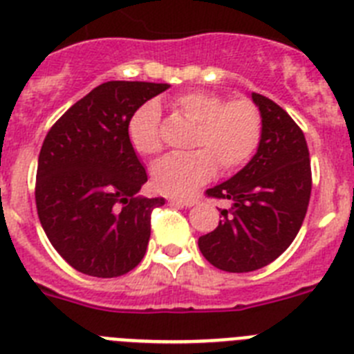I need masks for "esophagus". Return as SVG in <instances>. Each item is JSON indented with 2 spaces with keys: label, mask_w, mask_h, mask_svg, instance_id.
Instances as JSON below:
<instances>
[{
  "label": "esophagus",
  "mask_w": 354,
  "mask_h": 354,
  "mask_svg": "<svg viewBox=\"0 0 354 354\" xmlns=\"http://www.w3.org/2000/svg\"><path fill=\"white\" fill-rule=\"evenodd\" d=\"M170 202H177V204H183L186 207H193V205L198 204V198H195V196H170Z\"/></svg>",
  "instance_id": "1"
}]
</instances>
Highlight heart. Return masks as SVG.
<instances>
[{
  "instance_id": "b5f03b06",
  "label": "heart",
  "mask_w": 354,
  "mask_h": 354,
  "mask_svg": "<svg viewBox=\"0 0 354 354\" xmlns=\"http://www.w3.org/2000/svg\"><path fill=\"white\" fill-rule=\"evenodd\" d=\"M180 115L196 124L193 149L187 156H170L156 162L152 184L167 195H184L212 179L218 165L234 171L253 158L262 140V115L257 104L246 97L223 101L209 90H189L171 101ZM129 142L142 156H156L162 150L159 133V109L147 102L134 111L127 126Z\"/></svg>"
}]
</instances>
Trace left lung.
Returning <instances> with one entry per match:
<instances>
[{
  "label": "left lung",
  "instance_id": "left-lung-1",
  "mask_svg": "<svg viewBox=\"0 0 354 354\" xmlns=\"http://www.w3.org/2000/svg\"><path fill=\"white\" fill-rule=\"evenodd\" d=\"M262 115L257 154L232 179L205 192L228 200L220 225L198 239L214 268L228 273L261 270L289 248L305 220L312 192L310 154L303 131L268 97L252 93Z\"/></svg>",
  "mask_w": 354,
  "mask_h": 354
}]
</instances>
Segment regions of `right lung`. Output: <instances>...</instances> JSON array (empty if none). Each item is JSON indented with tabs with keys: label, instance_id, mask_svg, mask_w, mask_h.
Wrapping results in <instances>:
<instances>
[{
	"label": "right lung",
	"instance_id": "1",
	"mask_svg": "<svg viewBox=\"0 0 354 354\" xmlns=\"http://www.w3.org/2000/svg\"><path fill=\"white\" fill-rule=\"evenodd\" d=\"M167 83L108 81L53 124L39 154L37 214L55 250L80 273L115 278L142 262L150 216L165 198L136 193L147 171L127 126Z\"/></svg>",
	"mask_w": 354,
	"mask_h": 354
}]
</instances>
